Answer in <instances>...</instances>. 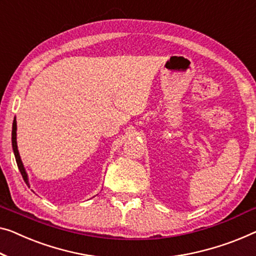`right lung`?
Here are the masks:
<instances>
[{
  "label": "right lung",
  "instance_id": "right-lung-1",
  "mask_svg": "<svg viewBox=\"0 0 256 256\" xmlns=\"http://www.w3.org/2000/svg\"><path fill=\"white\" fill-rule=\"evenodd\" d=\"M11 141H12V150H14V158H16V162H17V166H18V169L20 171L22 178H24L25 182L28 185H30L28 182V174H26V170L24 168V164H22V158H20V155H19V152H18V146H17V122H16V118L14 120V123H12V132H11Z\"/></svg>",
  "mask_w": 256,
  "mask_h": 256
}]
</instances>
